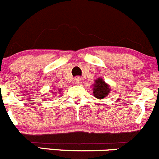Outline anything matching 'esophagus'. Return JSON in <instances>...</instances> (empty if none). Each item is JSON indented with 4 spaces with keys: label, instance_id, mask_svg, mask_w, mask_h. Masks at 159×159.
I'll return each mask as SVG.
<instances>
[{
    "label": "esophagus",
    "instance_id": "34e87169",
    "mask_svg": "<svg viewBox=\"0 0 159 159\" xmlns=\"http://www.w3.org/2000/svg\"><path fill=\"white\" fill-rule=\"evenodd\" d=\"M74 83L75 84H77V85L80 84V83H81V79H80V77H76L74 79Z\"/></svg>",
    "mask_w": 159,
    "mask_h": 159
}]
</instances>
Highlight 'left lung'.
Here are the masks:
<instances>
[{"label": "left lung", "mask_w": 159, "mask_h": 159, "mask_svg": "<svg viewBox=\"0 0 159 159\" xmlns=\"http://www.w3.org/2000/svg\"><path fill=\"white\" fill-rule=\"evenodd\" d=\"M93 96L97 99H103L110 93L111 88L102 78H98L95 80L93 84Z\"/></svg>", "instance_id": "obj_1"}]
</instances>
